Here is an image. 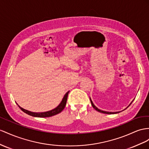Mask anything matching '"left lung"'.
<instances>
[{"mask_svg": "<svg viewBox=\"0 0 149 149\" xmlns=\"http://www.w3.org/2000/svg\"><path fill=\"white\" fill-rule=\"evenodd\" d=\"M90 101H91V104H92V106L96 110V111H99V112H100V113H105V114H116V113H120V111H118V112H108V111H102V110H101V109H98L96 106H95L94 104H93V101H92V100H91V97H90ZM133 101V100L132 101V102ZM132 102H131L130 104V105L132 103ZM129 105V106H130ZM127 107V108H128Z\"/></svg>", "mask_w": 149, "mask_h": 149, "instance_id": "left-lung-1", "label": "left lung"}]
</instances>
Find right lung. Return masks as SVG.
Listing matches in <instances>:
<instances>
[{
	"label": "right lung",
	"instance_id": "obj_1",
	"mask_svg": "<svg viewBox=\"0 0 149 149\" xmlns=\"http://www.w3.org/2000/svg\"><path fill=\"white\" fill-rule=\"evenodd\" d=\"M68 93H69V91H68V92L65 94V96L63 97L62 101H61L60 104L58 106H57L56 108H55V109L51 110V111H47V112H42V113L31 112V111H28V110L23 109L22 108L20 107V106H19H19V108L22 110V111L24 112L26 114H29V115H30V116H35V117H40V118L50 117V116H52L56 115V114L60 113L61 111H62V110L64 109L65 107Z\"/></svg>",
	"mask_w": 149,
	"mask_h": 149
}]
</instances>
